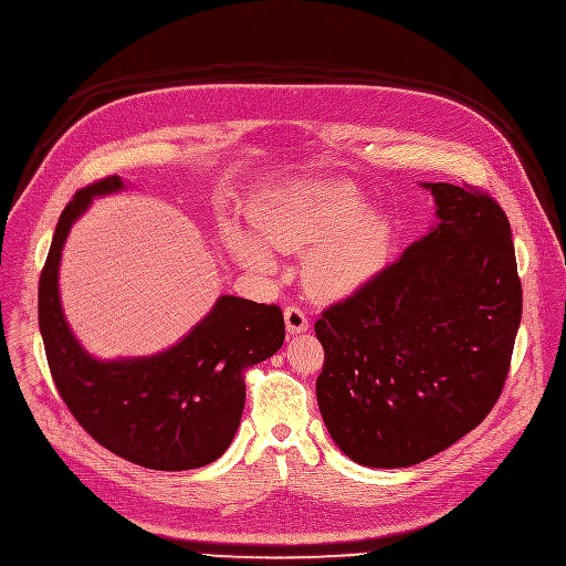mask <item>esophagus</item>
<instances>
[{
  "mask_svg": "<svg viewBox=\"0 0 566 566\" xmlns=\"http://www.w3.org/2000/svg\"><path fill=\"white\" fill-rule=\"evenodd\" d=\"M285 325H287V332L290 334H298V332H305L307 329V314L298 307V305H287L285 307Z\"/></svg>",
  "mask_w": 566,
  "mask_h": 566,
  "instance_id": "obj_1",
  "label": "esophagus"
}]
</instances>
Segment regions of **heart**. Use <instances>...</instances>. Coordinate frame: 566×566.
<instances>
[{"mask_svg": "<svg viewBox=\"0 0 566 566\" xmlns=\"http://www.w3.org/2000/svg\"><path fill=\"white\" fill-rule=\"evenodd\" d=\"M263 239L279 250L317 245L305 265L307 283L323 296H346L368 283L388 254V228L368 216V202L348 185L312 182L279 196L261 216ZM234 252L265 270L270 256L250 234H232Z\"/></svg>", "mask_w": 566, "mask_h": 566, "instance_id": "1", "label": "heart"}]
</instances>
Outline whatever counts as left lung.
Segmentation results:
<instances>
[{
  "mask_svg": "<svg viewBox=\"0 0 566 566\" xmlns=\"http://www.w3.org/2000/svg\"><path fill=\"white\" fill-rule=\"evenodd\" d=\"M423 187L437 202L434 228L314 323L327 432L375 469L419 464L486 419L522 318L504 209L467 182Z\"/></svg>",
  "mask_w": 566,
  "mask_h": 566,
  "instance_id": "obj_1",
  "label": "left lung"
}]
</instances>
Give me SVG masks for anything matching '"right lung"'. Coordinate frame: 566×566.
Returning a JSON list of instances; mask_svg holds the SVG:
<instances>
[{
	"mask_svg": "<svg viewBox=\"0 0 566 566\" xmlns=\"http://www.w3.org/2000/svg\"><path fill=\"white\" fill-rule=\"evenodd\" d=\"M118 189L120 176L95 180L60 216L38 290L49 370L77 423L113 455L154 471L200 469L232 443L245 406V370L283 346V312L279 305L220 296L167 353L120 361L86 355L62 314L57 268L75 218L93 196Z\"/></svg>",
	"mask_w": 566,
	"mask_h": 566,
	"instance_id": "add662e5",
	"label": "right lung"
}]
</instances>
